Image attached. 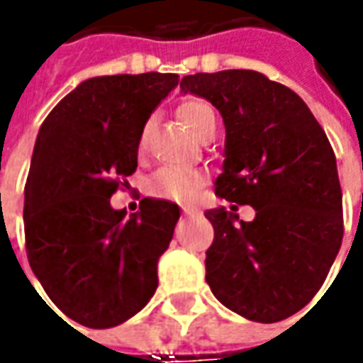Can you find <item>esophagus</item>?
Instances as JSON below:
<instances>
[{"instance_id": "obj_1", "label": "esophagus", "mask_w": 363, "mask_h": 363, "mask_svg": "<svg viewBox=\"0 0 363 363\" xmlns=\"http://www.w3.org/2000/svg\"><path fill=\"white\" fill-rule=\"evenodd\" d=\"M182 210H184V214H186V216H189V214H194V212H196V208H194V206H184Z\"/></svg>"}]
</instances>
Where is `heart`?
<instances>
[{
    "instance_id": "obj_1",
    "label": "heart",
    "mask_w": 363,
    "mask_h": 363,
    "mask_svg": "<svg viewBox=\"0 0 363 363\" xmlns=\"http://www.w3.org/2000/svg\"><path fill=\"white\" fill-rule=\"evenodd\" d=\"M177 115L182 123L188 127L189 131L196 137L210 125H216V113L210 103H206L202 99H194L188 101L177 108ZM151 129V121H147L143 131H141V139L139 143L141 147L145 145L147 135ZM203 175L196 169L189 167H179V165H165L161 167L157 174L151 177L149 182V191L155 198H163V200H174V202H189L198 189L202 188Z\"/></svg>"
}]
</instances>
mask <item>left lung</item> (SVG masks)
Here are the masks:
<instances>
[{
  "label": "left lung",
  "instance_id": "obj_1",
  "mask_svg": "<svg viewBox=\"0 0 363 363\" xmlns=\"http://www.w3.org/2000/svg\"><path fill=\"white\" fill-rule=\"evenodd\" d=\"M179 86L224 119L216 194L257 212L240 224L236 206L206 212L214 226L206 281L234 313L283 321L317 295L342 246V188L328 135L297 92L255 70L198 72Z\"/></svg>",
  "mask_w": 363,
  "mask_h": 363
}]
</instances>
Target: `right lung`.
Returning a JSON list of instances; mask_svg holds the SVG:
<instances>
[{"label":"right lung","instance_id":"right-lung-1","mask_svg":"<svg viewBox=\"0 0 363 363\" xmlns=\"http://www.w3.org/2000/svg\"><path fill=\"white\" fill-rule=\"evenodd\" d=\"M177 82L161 72L89 78L40 127L23 200L26 252L46 295L84 328L121 325L157 289L177 203L143 198L125 218L111 196L135 174L141 131Z\"/></svg>","mask_w":363,"mask_h":363}]
</instances>
